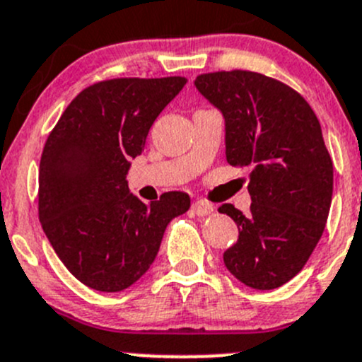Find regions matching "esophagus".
<instances>
[{"label": "esophagus", "instance_id": "34e87169", "mask_svg": "<svg viewBox=\"0 0 362 362\" xmlns=\"http://www.w3.org/2000/svg\"><path fill=\"white\" fill-rule=\"evenodd\" d=\"M192 212H194L196 216H209V214L214 212V206L210 205V203L203 202V199H196V202L192 203Z\"/></svg>", "mask_w": 362, "mask_h": 362}]
</instances>
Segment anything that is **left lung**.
<instances>
[{"label": "left lung", "mask_w": 362, "mask_h": 362, "mask_svg": "<svg viewBox=\"0 0 362 362\" xmlns=\"http://www.w3.org/2000/svg\"><path fill=\"white\" fill-rule=\"evenodd\" d=\"M194 84L223 113L228 163L252 168L249 214L219 206L238 228L224 265L245 286L274 290L306 265L331 209L332 159L320 122L300 93L263 74L210 72Z\"/></svg>", "instance_id": "left-lung-1"}]
</instances>
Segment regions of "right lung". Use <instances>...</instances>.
Returning a JSON list of instances; mask_svg holds the SVG:
<instances>
[{"label": "right lung", "instance_id": "add662e5", "mask_svg": "<svg viewBox=\"0 0 362 362\" xmlns=\"http://www.w3.org/2000/svg\"><path fill=\"white\" fill-rule=\"evenodd\" d=\"M185 77L100 81L66 106L38 170V219L70 274L99 292L134 285L156 259L166 226L187 212L189 194L150 205L131 194V159L178 95Z\"/></svg>", "mask_w": 362, "mask_h": 362}]
</instances>
